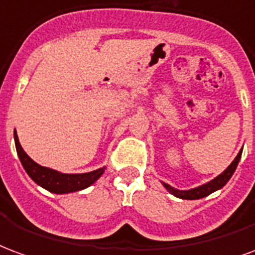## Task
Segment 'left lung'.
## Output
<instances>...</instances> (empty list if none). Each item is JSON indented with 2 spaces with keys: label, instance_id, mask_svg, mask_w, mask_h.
<instances>
[{
  "label": "left lung",
  "instance_id": "obj_1",
  "mask_svg": "<svg viewBox=\"0 0 255 255\" xmlns=\"http://www.w3.org/2000/svg\"><path fill=\"white\" fill-rule=\"evenodd\" d=\"M242 150L243 148L239 150V153H238L237 157L234 159V161H232L230 166L227 167L226 170L223 171L220 175L216 176L215 179H212L211 182H208L205 185L194 187V189H190V190H178L175 187L170 186L168 183H164V182H161V183H163V186L166 187L167 190L170 191L172 196L178 197V198H182V200H200V198H204V197L212 194L213 191H216L219 190V189H222L223 186H226V183L231 179V176L234 175V172L237 170L238 163H239L241 156H242Z\"/></svg>",
  "mask_w": 255,
  "mask_h": 255
}]
</instances>
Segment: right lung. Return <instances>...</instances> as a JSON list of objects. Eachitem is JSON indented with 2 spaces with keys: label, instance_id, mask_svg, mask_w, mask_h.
Returning a JSON list of instances; mask_svg holds the SVG:
<instances>
[{
  "label": "right lung",
  "instance_id": "1",
  "mask_svg": "<svg viewBox=\"0 0 255 255\" xmlns=\"http://www.w3.org/2000/svg\"><path fill=\"white\" fill-rule=\"evenodd\" d=\"M13 135H14V144H16L18 159L21 161L25 172L36 185L51 191L54 194H66V193L84 190L91 185H94L95 182L103 175L106 170V167H102V168L91 171V172H84V174H62L59 171L51 170L49 167L40 166L24 152L20 145L16 130Z\"/></svg>",
  "mask_w": 255,
  "mask_h": 255
}]
</instances>
